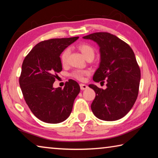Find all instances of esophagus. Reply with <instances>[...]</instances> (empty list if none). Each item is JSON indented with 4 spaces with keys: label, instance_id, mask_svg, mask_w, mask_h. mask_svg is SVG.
<instances>
[{
    "label": "esophagus",
    "instance_id": "1",
    "mask_svg": "<svg viewBox=\"0 0 158 158\" xmlns=\"http://www.w3.org/2000/svg\"><path fill=\"white\" fill-rule=\"evenodd\" d=\"M87 88H88V86H87V85L84 84H80V89H81V90H82V91L86 89Z\"/></svg>",
    "mask_w": 158,
    "mask_h": 158
}]
</instances>
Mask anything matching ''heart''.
<instances>
[{
    "label": "heart",
    "instance_id": "1",
    "mask_svg": "<svg viewBox=\"0 0 158 158\" xmlns=\"http://www.w3.org/2000/svg\"><path fill=\"white\" fill-rule=\"evenodd\" d=\"M78 48L80 51L81 52V53L83 54V56L87 58L89 57H94L95 55V51L94 48H93L91 45L88 44L83 43L79 44L78 46ZM69 55V49L66 48L64 49L63 52H62L61 56H60V60L62 64H65L67 62V59H68V56ZM89 74V72L87 70H75L72 72V77L76 78L77 79L82 81L84 79V76L88 75Z\"/></svg>",
    "mask_w": 158,
    "mask_h": 158
}]
</instances>
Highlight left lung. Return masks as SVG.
Listing matches in <instances>:
<instances>
[{"label": "left lung", "mask_w": 158, "mask_h": 158, "mask_svg": "<svg viewBox=\"0 0 158 158\" xmlns=\"http://www.w3.org/2000/svg\"><path fill=\"white\" fill-rule=\"evenodd\" d=\"M96 42L100 48L101 62L93 77L94 81H107L106 89L94 84L96 97L91 110L97 118L115 121L131 110L136 101L141 71L133 50L118 37L107 32H96L83 37Z\"/></svg>", "instance_id": "left-lung-1"}]
</instances>
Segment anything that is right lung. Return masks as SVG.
<instances>
[{
  "mask_svg": "<svg viewBox=\"0 0 158 158\" xmlns=\"http://www.w3.org/2000/svg\"><path fill=\"white\" fill-rule=\"evenodd\" d=\"M79 39H52L36 44L25 57L19 86L27 106L41 121L57 124L68 118L74 99L80 92L76 81L69 79L64 89L52 87L57 73L62 71L60 54Z\"/></svg>",
  "mask_w": 158,
  "mask_h": 158,
  "instance_id": "obj_1",
  "label": "right lung"
}]
</instances>
